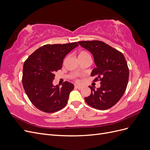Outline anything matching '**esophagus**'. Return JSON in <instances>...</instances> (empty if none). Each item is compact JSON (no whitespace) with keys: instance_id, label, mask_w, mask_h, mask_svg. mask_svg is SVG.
Returning a JSON list of instances; mask_svg holds the SVG:
<instances>
[{"instance_id":"esophagus-1","label":"esophagus","mask_w":150,"mask_h":150,"mask_svg":"<svg viewBox=\"0 0 150 150\" xmlns=\"http://www.w3.org/2000/svg\"><path fill=\"white\" fill-rule=\"evenodd\" d=\"M75 88H78V89H79V90L82 89V86H79V85H75Z\"/></svg>"}]
</instances>
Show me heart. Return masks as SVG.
Instances as JSON below:
<instances>
[{"label":"heart","instance_id":"heart-1","mask_svg":"<svg viewBox=\"0 0 150 150\" xmlns=\"http://www.w3.org/2000/svg\"><path fill=\"white\" fill-rule=\"evenodd\" d=\"M88 55H90V54H88L87 52L86 51H81L79 53V57H85V56H88Z\"/></svg>","mask_w":150,"mask_h":150}]
</instances>
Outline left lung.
Here are the masks:
<instances>
[{
    "label": "left lung",
    "mask_w": 150,
    "mask_h": 150,
    "mask_svg": "<svg viewBox=\"0 0 150 150\" xmlns=\"http://www.w3.org/2000/svg\"><path fill=\"white\" fill-rule=\"evenodd\" d=\"M78 42L93 54L96 67L93 70L91 76L96 77L94 81H101V86L97 90L89 86L91 95L85 98V100L96 109H109L122 97L128 84L129 70L124 55L103 41Z\"/></svg>",
    "instance_id": "left-lung-1"
}]
</instances>
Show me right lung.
<instances>
[{
    "mask_svg": "<svg viewBox=\"0 0 150 150\" xmlns=\"http://www.w3.org/2000/svg\"><path fill=\"white\" fill-rule=\"evenodd\" d=\"M79 44H46L38 49L25 61L22 83L34 106L44 112H57L65 106L74 85L65 81L62 87L54 86L55 72L62 69L66 55Z\"/></svg>",
    "mask_w": 150,
    "mask_h": 150,
    "instance_id": "obj_1",
    "label": "right lung"
}]
</instances>
